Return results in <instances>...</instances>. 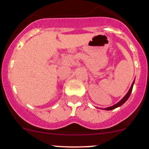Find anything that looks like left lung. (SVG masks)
<instances>
[{
    "instance_id": "left-lung-1",
    "label": "left lung",
    "mask_w": 149,
    "mask_h": 149,
    "mask_svg": "<svg viewBox=\"0 0 149 149\" xmlns=\"http://www.w3.org/2000/svg\"><path fill=\"white\" fill-rule=\"evenodd\" d=\"M134 82H135V81H133V83L132 84V86H131L129 92H127V95H125V96L124 97L122 98V99L121 100L119 101V102H118V103L115 104V105H113V106L108 107V108H105V110H107V111H110V110H113V109H114V108H117V107H119V106H121V105H123V104L125 103V102H126L128 98L130 97V96L131 92H132V88H133Z\"/></svg>"
}]
</instances>
